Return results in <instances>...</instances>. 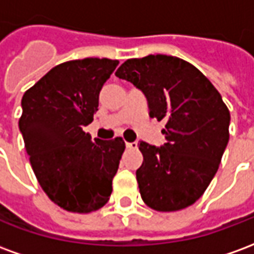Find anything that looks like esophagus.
Here are the masks:
<instances>
[{
    "label": "esophagus",
    "mask_w": 254,
    "mask_h": 254,
    "mask_svg": "<svg viewBox=\"0 0 254 254\" xmlns=\"http://www.w3.org/2000/svg\"><path fill=\"white\" fill-rule=\"evenodd\" d=\"M127 148L136 149L137 148V143H136V141H133V143H127Z\"/></svg>",
    "instance_id": "34e87169"
}]
</instances>
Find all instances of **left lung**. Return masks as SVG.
Wrapping results in <instances>:
<instances>
[{
	"label": "left lung",
	"instance_id": "1",
	"mask_svg": "<svg viewBox=\"0 0 254 254\" xmlns=\"http://www.w3.org/2000/svg\"><path fill=\"white\" fill-rule=\"evenodd\" d=\"M147 98L149 117L166 120V143L140 141L143 165L136 171L143 201L155 211L189 207L202 196L229 143L230 111L196 66L173 56L132 58L117 69Z\"/></svg>",
	"mask_w": 254,
	"mask_h": 254
}]
</instances>
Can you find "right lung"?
<instances>
[{
    "instance_id": "add662e5",
    "label": "right lung",
    "mask_w": 254,
    "mask_h": 254,
    "mask_svg": "<svg viewBox=\"0 0 254 254\" xmlns=\"http://www.w3.org/2000/svg\"><path fill=\"white\" fill-rule=\"evenodd\" d=\"M117 60L84 58L60 64L25 91L19 120L25 151L49 198L69 212L88 213L109 201L125 143L91 140L99 92Z\"/></svg>"
}]
</instances>
